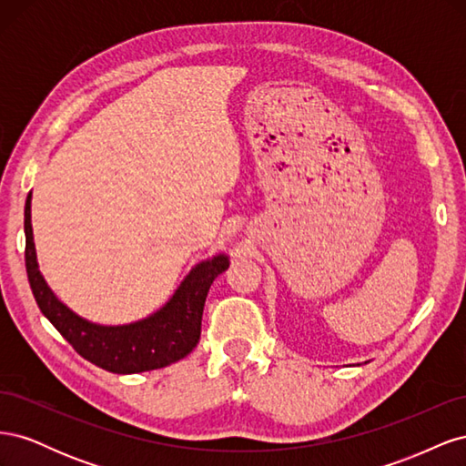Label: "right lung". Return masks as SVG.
I'll return each instance as SVG.
<instances>
[{
  "label": "right lung",
  "instance_id": "1",
  "mask_svg": "<svg viewBox=\"0 0 466 466\" xmlns=\"http://www.w3.org/2000/svg\"><path fill=\"white\" fill-rule=\"evenodd\" d=\"M31 198L25 202V264L36 305L81 358L110 373H142L187 358L200 340L209 286L229 268L228 255L196 264L161 309L130 324H96L64 305L38 270L31 225Z\"/></svg>",
  "mask_w": 466,
  "mask_h": 466
}]
</instances>
